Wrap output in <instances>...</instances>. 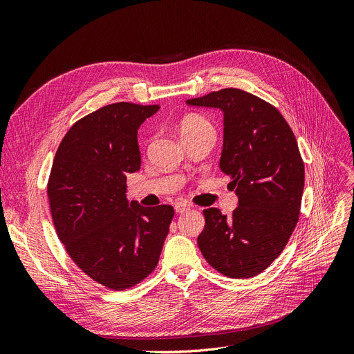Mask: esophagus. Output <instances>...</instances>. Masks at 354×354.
Returning <instances> with one entry per match:
<instances>
[{"mask_svg":"<svg viewBox=\"0 0 354 354\" xmlns=\"http://www.w3.org/2000/svg\"><path fill=\"white\" fill-rule=\"evenodd\" d=\"M190 209V205L187 202H178L176 203V212L178 214H183V212H187Z\"/></svg>","mask_w":354,"mask_h":354,"instance_id":"obj_1","label":"esophagus"}]
</instances>
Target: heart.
<instances>
[{
  "label": "heart",
  "mask_w": 354,
  "mask_h": 354,
  "mask_svg": "<svg viewBox=\"0 0 354 354\" xmlns=\"http://www.w3.org/2000/svg\"><path fill=\"white\" fill-rule=\"evenodd\" d=\"M205 125H209L205 120H203L202 116H198V115H189L186 118H183L180 122V133L185 134L187 131H192L195 130V128H199V127H205Z\"/></svg>",
  "instance_id": "b5f03b06"
}]
</instances>
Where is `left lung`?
I'll list each match as a JSON object with an SVG mask.
<instances>
[{
  "label": "left lung",
  "mask_w": 354,
  "mask_h": 354,
  "mask_svg": "<svg viewBox=\"0 0 354 354\" xmlns=\"http://www.w3.org/2000/svg\"><path fill=\"white\" fill-rule=\"evenodd\" d=\"M224 112L220 168L232 177L239 205L232 216L203 209L198 246L221 274L248 279L281 255L297 226L304 190V162L295 136L273 104L239 88L187 100Z\"/></svg>",
  "instance_id": "8db88e82"
}]
</instances>
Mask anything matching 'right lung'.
<instances>
[{
	"mask_svg": "<svg viewBox=\"0 0 354 354\" xmlns=\"http://www.w3.org/2000/svg\"><path fill=\"white\" fill-rule=\"evenodd\" d=\"M158 104L112 103L75 122L56 152L47 195L66 252L90 279L124 291L159 261L174 208L128 203L127 174L140 169L137 130Z\"/></svg>",
	"mask_w": 354,
	"mask_h": 354,
	"instance_id": "right-lung-1",
	"label": "right lung"
}]
</instances>
